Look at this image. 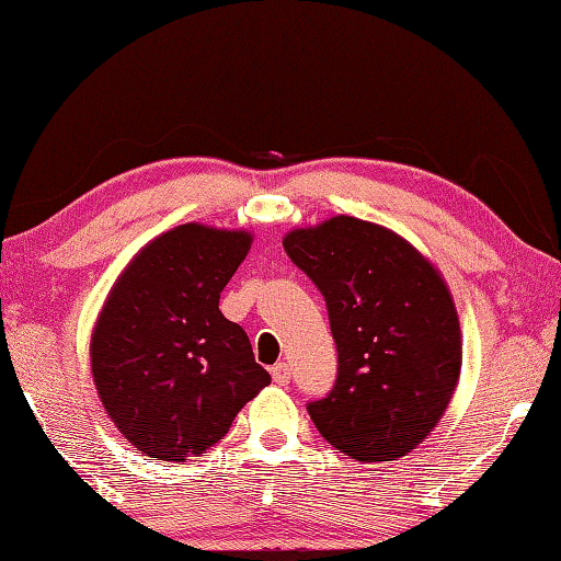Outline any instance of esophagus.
Returning <instances> with one entry per match:
<instances>
[{
  "label": "esophagus",
  "instance_id": "obj_1",
  "mask_svg": "<svg viewBox=\"0 0 561 561\" xmlns=\"http://www.w3.org/2000/svg\"><path fill=\"white\" fill-rule=\"evenodd\" d=\"M272 379L277 381V383H289V379H291V369H289L287 362H277V365L272 367Z\"/></svg>",
  "mask_w": 561,
  "mask_h": 561
}]
</instances>
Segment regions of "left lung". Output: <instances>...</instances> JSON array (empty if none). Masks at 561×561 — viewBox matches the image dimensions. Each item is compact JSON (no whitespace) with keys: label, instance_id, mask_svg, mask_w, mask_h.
Returning a JSON list of instances; mask_svg holds the SVG:
<instances>
[{"label":"left lung","instance_id":"left-lung-1","mask_svg":"<svg viewBox=\"0 0 561 561\" xmlns=\"http://www.w3.org/2000/svg\"><path fill=\"white\" fill-rule=\"evenodd\" d=\"M289 260L323 294L337 377L309 415L359 462L403 457L443 419L462 340L445 282L391 230L335 216L284 238Z\"/></svg>","mask_w":561,"mask_h":561}]
</instances>
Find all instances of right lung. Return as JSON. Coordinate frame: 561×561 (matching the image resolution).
Masks as SVG:
<instances>
[{
    "instance_id": "1",
    "label": "right lung",
    "mask_w": 561,
    "mask_h": 561,
    "mask_svg": "<svg viewBox=\"0 0 561 561\" xmlns=\"http://www.w3.org/2000/svg\"><path fill=\"white\" fill-rule=\"evenodd\" d=\"M248 250L243 230L186 224L142 248L108 294L92 375L108 419L148 457H202L272 381L243 328L218 311Z\"/></svg>"
}]
</instances>
